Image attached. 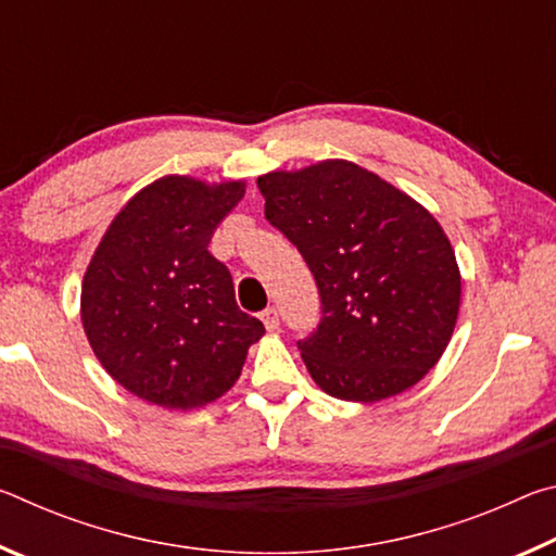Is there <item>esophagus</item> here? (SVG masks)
Here are the masks:
<instances>
[{"label": "esophagus", "mask_w": 556, "mask_h": 556, "mask_svg": "<svg viewBox=\"0 0 556 556\" xmlns=\"http://www.w3.org/2000/svg\"><path fill=\"white\" fill-rule=\"evenodd\" d=\"M260 318H262V324H265L267 331H277V328H279V314H277V308H265V312L260 314Z\"/></svg>", "instance_id": "esophagus-1"}]
</instances>
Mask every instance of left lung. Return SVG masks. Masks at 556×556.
<instances>
[{
  "mask_svg": "<svg viewBox=\"0 0 556 556\" xmlns=\"http://www.w3.org/2000/svg\"><path fill=\"white\" fill-rule=\"evenodd\" d=\"M265 215L312 269L324 318L299 341L314 382L345 402L417 384L454 336L460 271L425 205L345 159L257 178Z\"/></svg>",
  "mask_w": 556,
  "mask_h": 556,
  "instance_id": "left-lung-1",
  "label": "left lung"
}]
</instances>
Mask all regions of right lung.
I'll return each mask as SVG.
<instances>
[{
    "label": "right lung",
    "mask_w": 556,
    "mask_h": 556,
    "mask_svg": "<svg viewBox=\"0 0 556 556\" xmlns=\"http://www.w3.org/2000/svg\"><path fill=\"white\" fill-rule=\"evenodd\" d=\"M244 181L168 174L131 195L92 252L80 287L88 343L110 378L164 409H199L238 382L265 336L208 252Z\"/></svg>",
    "instance_id": "obj_1"
}]
</instances>
